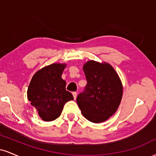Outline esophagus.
<instances>
[{
    "label": "esophagus",
    "mask_w": 156,
    "mask_h": 156,
    "mask_svg": "<svg viewBox=\"0 0 156 156\" xmlns=\"http://www.w3.org/2000/svg\"><path fill=\"white\" fill-rule=\"evenodd\" d=\"M73 98H74V99L76 100V98H77V92H73Z\"/></svg>",
    "instance_id": "1"
}]
</instances>
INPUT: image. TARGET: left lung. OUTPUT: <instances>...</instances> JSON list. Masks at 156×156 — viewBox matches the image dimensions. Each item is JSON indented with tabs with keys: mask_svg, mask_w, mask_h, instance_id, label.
<instances>
[{
	"mask_svg": "<svg viewBox=\"0 0 156 156\" xmlns=\"http://www.w3.org/2000/svg\"><path fill=\"white\" fill-rule=\"evenodd\" d=\"M87 84L77 97V103L86 119L94 123L106 121L119 108L122 83L114 67L107 62L89 60L83 66Z\"/></svg>",
	"mask_w": 156,
	"mask_h": 156,
	"instance_id": "8db88e82",
	"label": "left lung"
}]
</instances>
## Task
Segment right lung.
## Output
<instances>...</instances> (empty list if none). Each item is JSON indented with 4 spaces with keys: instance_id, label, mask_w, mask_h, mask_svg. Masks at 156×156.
<instances>
[{
    "instance_id": "right-lung-1",
    "label": "right lung",
    "mask_w": 156,
    "mask_h": 156,
    "mask_svg": "<svg viewBox=\"0 0 156 156\" xmlns=\"http://www.w3.org/2000/svg\"><path fill=\"white\" fill-rule=\"evenodd\" d=\"M67 64L53 63L37 71L28 86L27 97L42 120L51 122L62 114L64 105L73 101L62 75Z\"/></svg>"
}]
</instances>
